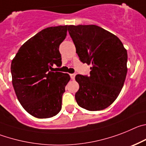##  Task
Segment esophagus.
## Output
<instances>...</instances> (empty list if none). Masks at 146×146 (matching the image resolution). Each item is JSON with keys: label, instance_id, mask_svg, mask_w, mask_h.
<instances>
[{"label": "esophagus", "instance_id": "34e87169", "mask_svg": "<svg viewBox=\"0 0 146 146\" xmlns=\"http://www.w3.org/2000/svg\"><path fill=\"white\" fill-rule=\"evenodd\" d=\"M70 78H71V79L73 80L75 78V76H76V74H75V73H72V74H70Z\"/></svg>", "mask_w": 146, "mask_h": 146}]
</instances>
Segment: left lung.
<instances>
[{
	"label": "left lung",
	"mask_w": 146,
	"mask_h": 146,
	"mask_svg": "<svg viewBox=\"0 0 146 146\" xmlns=\"http://www.w3.org/2000/svg\"><path fill=\"white\" fill-rule=\"evenodd\" d=\"M80 60L90 68V75H76L79 89L75 94L80 107L101 111L111 106L124 86L127 52L120 39L99 26L69 25Z\"/></svg>",
	"instance_id": "obj_1"
}]
</instances>
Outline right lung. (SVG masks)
Listing matches in <instances>:
<instances>
[{"label": "right lung", "instance_id": "add662e5", "mask_svg": "<svg viewBox=\"0 0 146 146\" xmlns=\"http://www.w3.org/2000/svg\"><path fill=\"white\" fill-rule=\"evenodd\" d=\"M68 27L42 30L19 48L11 62L16 95L23 108L35 118H50L61 111L62 97L70 77L53 72L52 66L61 65L59 47L66 37Z\"/></svg>", "mask_w": 146, "mask_h": 146}]
</instances>
